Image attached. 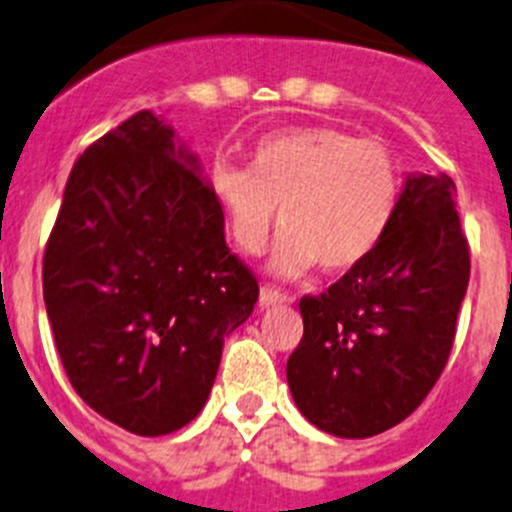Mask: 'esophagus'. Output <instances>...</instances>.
<instances>
[{"label": "esophagus", "mask_w": 512, "mask_h": 512, "mask_svg": "<svg viewBox=\"0 0 512 512\" xmlns=\"http://www.w3.org/2000/svg\"><path fill=\"white\" fill-rule=\"evenodd\" d=\"M287 302H292V297H289L287 292H279V289H274V287H261V292H259L261 310H266V307H274V305H287Z\"/></svg>", "instance_id": "1"}]
</instances>
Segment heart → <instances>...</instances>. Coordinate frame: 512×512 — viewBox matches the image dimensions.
Here are the masks:
<instances>
[{"instance_id": "b5f03b06", "label": "heart", "mask_w": 512, "mask_h": 512, "mask_svg": "<svg viewBox=\"0 0 512 512\" xmlns=\"http://www.w3.org/2000/svg\"><path fill=\"white\" fill-rule=\"evenodd\" d=\"M210 194L238 251L259 253L279 205L269 256L274 277H300L315 261L346 271L382 243L400 202L395 158L338 128H295L261 138L251 169L212 164Z\"/></svg>"}]
</instances>
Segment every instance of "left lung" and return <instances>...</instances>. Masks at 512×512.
I'll use <instances>...</instances> for the list:
<instances>
[{
    "mask_svg": "<svg viewBox=\"0 0 512 512\" xmlns=\"http://www.w3.org/2000/svg\"><path fill=\"white\" fill-rule=\"evenodd\" d=\"M467 284L456 184L408 174L382 243L325 295L300 300L305 333L287 361L300 413L338 438L402 423L449 361Z\"/></svg>",
    "mask_w": 512,
    "mask_h": 512,
    "instance_id": "8db88e82",
    "label": "left lung"
}]
</instances>
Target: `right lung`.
Returning a JSON list of instances; mask_svg holds the SVG:
<instances>
[{
	"label": "right lung",
	"mask_w": 512,
	"mask_h": 512,
	"mask_svg": "<svg viewBox=\"0 0 512 512\" xmlns=\"http://www.w3.org/2000/svg\"><path fill=\"white\" fill-rule=\"evenodd\" d=\"M43 300L69 382L102 418L166 436L205 408L259 284L225 246L200 158L151 110L71 169Z\"/></svg>",
	"instance_id": "add662e5"
}]
</instances>
